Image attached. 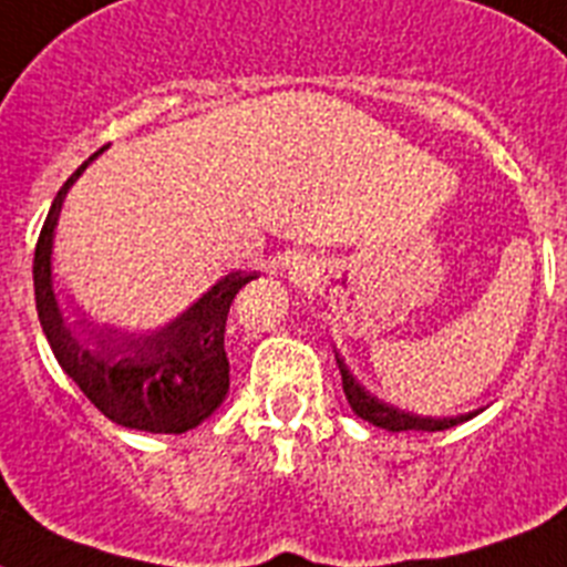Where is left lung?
<instances>
[{
	"mask_svg": "<svg viewBox=\"0 0 567 567\" xmlns=\"http://www.w3.org/2000/svg\"><path fill=\"white\" fill-rule=\"evenodd\" d=\"M337 365H340V374H342V392L349 398L351 409H354L357 415L363 417V421L374 423L380 430H389V432H406V430H417V432H441V430H450V426H458V423L470 421L475 412L470 415H458V417H421V415H409V412H401V409L389 406V403L378 401L374 394L365 392L360 383L349 374V369L342 365V360L337 357Z\"/></svg>",
	"mask_w": 567,
	"mask_h": 567,
	"instance_id": "1",
	"label": "left lung"
}]
</instances>
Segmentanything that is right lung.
Wrapping results in <instances>:
<instances>
[{
  "label": "right lung",
  "mask_w": 567,
  "mask_h": 567,
  "mask_svg": "<svg viewBox=\"0 0 567 567\" xmlns=\"http://www.w3.org/2000/svg\"><path fill=\"white\" fill-rule=\"evenodd\" d=\"M97 155L94 152L89 161ZM89 161L60 187L33 250V297L40 326L56 363L109 421L130 430L181 435L207 421L225 401L230 389L227 313L236 293L256 274L225 276L187 313L155 334H123L89 320H63L51 288V241L65 193Z\"/></svg>",
  "instance_id": "add662e5"
}]
</instances>
